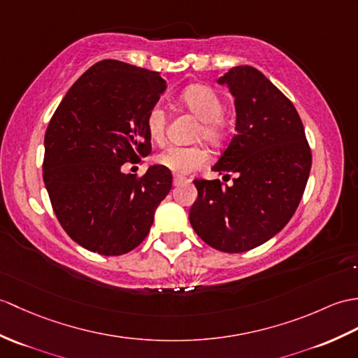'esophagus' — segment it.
I'll return each instance as SVG.
<instances>
[{
  "label": "esophagus",
  "mask_w": 358,
  "mask_h": 358,
  "mask_svg": "<svg viewBox=\"0 0 358 358\" xmlns=\"http://www.w3.org/2000/svg\"><path fill=\"white\" fill-rule=\"evenodd\" d=\"M189 180L186 177H181V176H173V186H178L181 182H187Z\"/></svg>",
  "instance_id": "1"
}]
</instances>
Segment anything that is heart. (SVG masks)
Wrapping results in <instances>:
<instances>
[{"mask_svg":"<svg viewBox=\"0 0 358 358\" xmlns=\"http://www.w3.org/2000/svg\"><path fill=\"white\" fill-rule=\"evenodd\" d=\"M181 102L201 120L199 136L207 141H220L224 134V101L213 88L190 85L181 93ZM166 113L162 105H154L146 115V129L152 140L160 141L164 136ZM157 162L172 172L187 173L207 163V154L198 146L169 145L157 155Z\"/></svg>","mask_w":358,"mask_h":358,"instance_id":"1","label":"heart"}]
</instances>
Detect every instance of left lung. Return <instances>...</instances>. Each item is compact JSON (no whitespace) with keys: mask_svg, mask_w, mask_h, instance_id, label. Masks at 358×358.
I'll return each instance as SVG.
<instances>
[{"mask_svg":"<svg viewBox=\"0 0 358 358\" xmlns=\"http://www.w3.org/2000/svg\"><path fill=\"white\" fill-rule=\"evenodd\" d=\"M217 84L235 97L236 122L212 171L236 177L226 187L195 180L189 221L206 244L241 253L267 243L292 220L310 177L311 151L294 105L259 70L231 66Z\"/></svg>","mask_w":358,"mask_h":358,"instance_id":"1","label":"left lung"}]
</instances>
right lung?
<instances>
[{"mask_svg":"<svg viewBox=\"0 0 358 358\" xmlns=\"http://www.w3.org/2000/svg\"><path fill=\"white\" fill-rule=\"evenodd\" d=\"M168 84L159 71L122 61L94 64L57 106L44 138V182L69 236L103 256L146 238L172 173L149 166L141 178L122 164L151 154L146 115Z\"/></svg>","mask_w":358,"mask_h":358,"instance_id":"add662e5","label":"right lung"}]
</instances>
